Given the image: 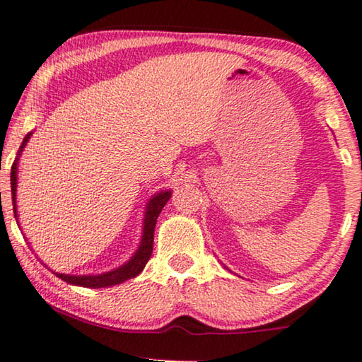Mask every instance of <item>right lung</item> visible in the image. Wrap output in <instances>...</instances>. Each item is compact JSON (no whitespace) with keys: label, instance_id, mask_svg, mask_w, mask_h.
I'll use <instances>...</instances> for the list:
<instances>
[{"label":"right lung","instance_id":"add662e5","mask_svg":"<svg viewBox=\"0 0 362 362\" xmlns=\"http://www.w3.org/2000/svg\"><path fill=\"white\" fill-rule=\"evenodd\" d=\"M29 133L24 138L23 144L19 148V154L16 158L13 167H11V192H13V204H14V216L16 214V187H18V160L19 156L23 153L24 146L29 141L30 138ZM170 190L156 193V197H153L146 204V213H144V224H143V235H141V242H139L138 250L134 252V255L129 258V260L125 263V265L118 267L112 272L102 273V274H83V276H76V274H64V273H55L58 278H62L63 281H66L69 284H76V286H83V288H107V286H113V284H120L127 279H132L134 276H138L139 273L143 272L144 267H146L148 260L151 258V253H153V242H154V228H156V221H158L160 211H163L164 204L170 199Z\"/></svg>","mask_w":362,"mask_h":362}]
</instances>
